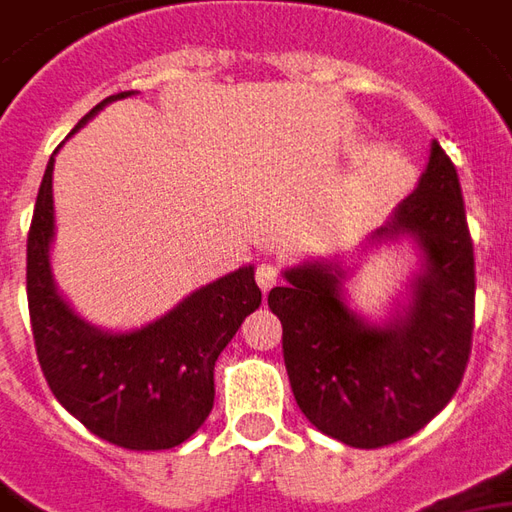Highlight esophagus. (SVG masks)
Returning <instances> with one entry per match:
<instances>
[{"mask_svg":"<svg viewBox=\"0 0 512 512\" xmlns=\"http://www.w3.org/2000/svg\"><path fill=\"white\" fill-rule=\"evenodd\" d=\"M256 281L264 292H270L278 284V264L273 262H262L256 267Z\"/></svg>","mask_w":512,"mask_h":512,"instance_id":"1","label":"esophagus"}]
</instances>
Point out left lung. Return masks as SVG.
<instances>
[{"mask_svg": "<svg viewBox=\"0 0 512 512\" xmlns=\"http://www.w3.org/2000/svg\"><path fill=\"white\" fill-rule=\"evenodd\" d=\"M412 236L421 273L410 303L368 323L345 303L340 262L287 267L267 303L284 326V365L301 412L354 449H379L424 429L463 382L474 331V242L451 158L432 142L407 200L370 242Z\"/></svg>", "mask_w": 512, "mask_h": 512, "instance_id": "8db88e82", "label": "left lung"}]
</instances>
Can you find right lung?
Returning <instances> with one entry per match:
<instances>
[{
    "label": "right lung",
    "mask_w": 512,
    "mask_h": 512,
    "mask_svg": "<svg viewBox=\"0 0 512 512\" xmlns=\"http://www.w3.org/2000/svg\"><path fill=\"white\" fill-rule=\"evenodd\" d=\"M130 94L122 91L94 105L77 128L108 102ZM52 167L55 155L35 197L27 236V303L44 379L97 438L133 451L175 449L209 418L214 362L242 320L262 303L253 267H239L200 287L142 329H97L63 301L52 278Z\"/></svg>",
    "instance_id": "1"
}]
</instances>
